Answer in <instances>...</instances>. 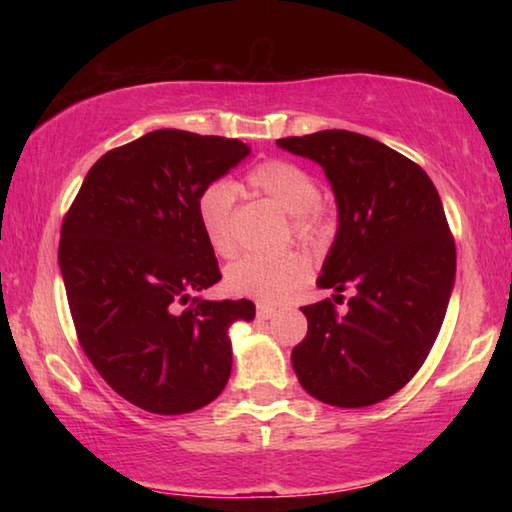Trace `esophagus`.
<instances>
[{
    "label": "esophagus",
    "instance_id": "obj_1",
    "mask_svg": "<svg viewBox=\"0 0 512 512\" xmlns=\"http://www.w3.org/2000/svg\"><path fill=\"white\" fill-rule=\"evenodd\" d=\"M275 314H277V309H275V307L257 305V318H259V320H268V318H273Z\"/></svg>",
    "mask_w": 512,
    "mask_h": 512
}]
</instances>
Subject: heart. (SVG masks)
Wrapping results in <instances>:
<instances>
[{
  "instance_id": "1",
  "label": "heart",
  "mask_w": 512,
  "mask_h": 512,
  "mask_svg": "<svg viewBox=\"0 0 512 512\" xmlns=\"http://www.w3.org/2000/svg\"><path fill=\"white\" fill-rule=\"evenodd\" d=\"M246 185L253 192L271 198L291 216V230L302 244L323 248L332 239L336 219L332 207L318 196V183L307 169L289 160H264L248 171ZM235 187L216 180L196 198V216L201 230L216 255L237 253L235 230ZM309 277V259L302 253L273 257L250 255L225 271V289L232 296L259 302H280Z\"/></svg>"
}]
</instances>
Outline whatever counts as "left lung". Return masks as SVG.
Returning a JSON list of instances; mask_svg holds the SVG:
<instances>
[{
	"label": "left lung",
	"instance_id": "obj_1",
	"mask_svg": "<svg viewBox=\"0 0 512 512\" xmlns=\"http://www.w3.org/2000/svg\"><path fill=\"white\" fill-rule=\"evenodd\" d=\"M277 146L318 162L339 205V230L318 277L332 300L302 307L307 336L291 352L316 400L361 409L395 395L427 359L456 277V246L431 178L372 137L320 131Z\"/></svg>",
	"mask_w": 512,
	"mask_h": 512
}]
</instances>
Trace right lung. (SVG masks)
I'll use <instances>...</instances> for the list:
<instances>
[{"label":"right lung","instance_id":"right-lung-1","mask_svg":"<svg viewBox=\"0 0 512 512\" xmlns=\"http://www.w3.org/2000/svg\"><path fill=\"white\" fill-rule=\"evenodd\" d=\"M248 153L228 137L146 133L92 164L63 219L58 264L81 348L149 413L216 400L232 370L228 329L255 318L246 298H192L221 280L196 198Z\"/></svg>","mask_w":512,"mask_h":512}]
</instances>
